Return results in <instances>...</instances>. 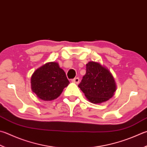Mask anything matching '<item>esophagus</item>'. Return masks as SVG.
<instances>
[{
    "mask_svg": "<svg viewBox=\"0 0 147 147\" xmlns=\"http://www.w3.org/2000/svg\"><path fill=\"white\" fill-rule=\"evenodd\" d=\"M71 82L76 83V84H79V79L78 77H76V78H74V79L71 80Z\"/></svg>",
    "mask_w": 147,
    "mask_h": 147,
    "instance_id": "34e87169",
    "label": "esophagus"
}]
</instances>
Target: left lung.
I'll return each instance as SVG.
<instances>
[{
    "mask_svg": "<svg viewBox=\"0 0 147 147\" xmlns=\"http://www.w3.org/2000/svg\"><path fill=\"white\" fill-rule=\"evenodd\" d=\"M79 88L88 100L100 104L111 98L116 91V83L108 69L100 63L90 61L86 64V72Z\"/></svg>",
    "mask_w": 147,
    "mask_h": 147,
    "instance_id": "1",
    "label": "left lung"
}]
</instances>
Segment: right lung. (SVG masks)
Returning a JSON list of instances; mask_svg holds the SVG:
<instances>
[{"label":"right lung","instance_id":"add662e5","mask_svg":"<svg viewBox=\"0 0 147 147\" xmlns=\"http://www.w3.org/2000/svg\"><path fill=\"white\" fill-rule=\"evenodd\" d=\"M31 89L40 99L50 101L57 98L69 81L56 62H49L38 68L32 75Z\"/></svg>","mask_w":147,"mask_h":147}]
</instances>
